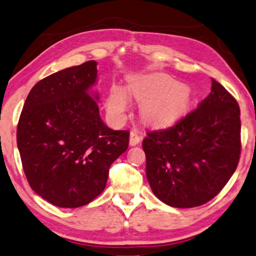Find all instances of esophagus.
Returning <instances> with one entry per match:
<instances>
[{"label": "esophagus", "instance_id": "esophagus-1", "mask_svg": "<svg viewBox=\"0 0 256 256\" xmlns=\"http://www.w3.org/2000/svg\"><path fill=\"white\" fill-rule=\"evenodd\" d=\"M142 140H143V136L140 135L138 132H132L130 138H129V144H130L132 146H135L137 144H140Z\"/></svg>", "mask_w": 256, "mask_h": 256}]
</instances>
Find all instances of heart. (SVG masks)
<instances>
[{
    "mask_svg": "<svg viewBox=\"0 0 256 256\" xmlns=\"http://www.w3.org/2000/svg\"><path fill=\"white\" fill-rule=\"evenodd\" d=\"M182 85L166 74L135 79L129 85L132 94L140 104V113L152 122H164L174 118L186 106L187 95ZM108 112L120 116L128 108V96L122 87L113 86L106 98Z\"/></svg>",
    "mask_w": 256,
    "mask_h": 256,
    "instance_id": "obj_1",
    "label": "heart"
}]
</instances>
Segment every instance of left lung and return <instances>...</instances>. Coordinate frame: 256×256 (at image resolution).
Segmentation results:
<instances>
[{
	"label": "left lung",
	"instance_id": "left-lung-1",
	"mask_svg": "<svg viewBox=\"0 0 256 256\" xmlns=\"http://www.w3.org/2000/svg\"><path fill=\"white\" fill-rule=\"evenodd\" d=\"M146 176L156 198L170 206L203 205L226 186L240 162V110L212 79L211 93L166 129L143 140Z\"/></svg>",
	"mask_w": 256,
	"mask_h": 256
}]
</instances>
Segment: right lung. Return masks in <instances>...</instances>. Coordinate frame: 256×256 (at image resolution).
<instances>
[{"label":"right lung","instance_id":"right-lung-1","mask_svg":"<svg viewBox=\"0 0 256 256\" xmlns=\"http://www.w3.org/2000/svg\"><path fill=\"white\" fill-rule=\"evenodd\" d=\"M95 61L42 79L26 98L16 144L32 190L58 208L88 204L106 188L108 170L126 152L128 130L103 122Z\"/></svg>","mask_w":256,"mask_h":256}]
</instances>
